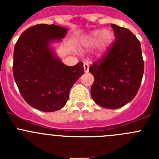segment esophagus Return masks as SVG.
<instances>
[{
  "label": "esophagus",
  "instance_id": "esophagus-1",
  "mask_svg": "<svg viewBox=\"0 0 159 159\" xmlns=\"http://www.w3.org/2000/svg\"><path fill=\"white\" fill-rule=\"evenodd\" d=\"M84 69L85 72H88V71H89V64H88V63H84Z\"/></svg>",
  "mask_w": 159,
  "mask_h": 159
}]
</instances>
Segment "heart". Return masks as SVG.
Returning <instances> with one entry per match:
<instances>
[{"label":"heart","instance_id":"obj_1","mask_svg":"<svg viewBox=\"0 0 159 159\" xmlns=\"http://www.w3.org/2000/svg\"><path fill=\"white\" fill-rule=\"evenodd\" d=\"M114 40V33L110 29H105L103 31L95 30L91 32L83 40L84 47L90 48L97 45L98 52L102 53L110 45Z\"/></svg>","mask_w":159,"mask_h":159}]
</instances>
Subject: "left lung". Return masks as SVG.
<instances>
[{"instance_id":"1","label":"left lung","mask_w":159,"mask_h":159,"mask_svg":"<svg viewBox=\"0 0 159 159\" xmlns=\"http://www.w3.org/2000/svg\"><path fill=\"white\" fill-rule=\"evenodd\" d=\"M116 40L89 71L95 80L91 94L95 103L108 109L122 107L134 99L141 85L144 61L141 44L133 32L111 25Z\"/></svg>"}]
</instances>
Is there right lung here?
I'll return each mask as SVG.
<instances>
[{
    "label": "right lung",
    "mask_w": 159,
    "mask_h": 159,
    "mask_svg": "<svg viewBox=\"0 0 159 159\" xmlns=\"http://www.w3.org/2000/svg\"><path fill=\"white\" fill-rule=\"evenodd\" d=\"M67 30L55 25H33L22 32L14 47V80L24 99L37 110L52 112L64 107L70 89L84 72L83 62L66 66L49 48Z\"/></svg>",
    "instance_id": "1"
}]
</instances>
